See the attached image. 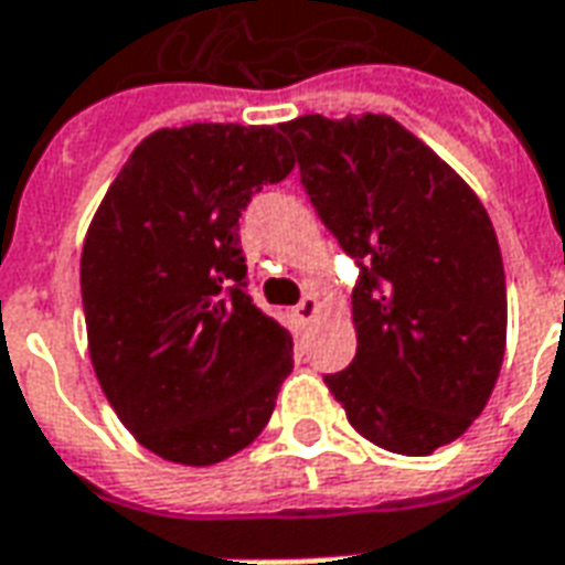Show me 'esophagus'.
Returning <instances> with one entry per match:
<instances>
[{
	"mask_svg": "<svg viewBox=\"0 0 565 565\" xmlns=\"http://www.w3.org/2000/svg\"><path fill=\"white\" fill-rule=\"evenodd\" d=\"M317 308H320V305H317L315 296H302V302L296 305V317H299L302 323H311L317 317Z\"/></svg>",
	"mask_w": 565,
	"mask_h": 565,
	"instance_id": "esophagus-1",
	"label": "esophagus"
}]
</instances>
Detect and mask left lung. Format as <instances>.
<instances>
[{"instance_id": "8db88e82", "label": "left lung", "mask_w": 565, "mask_h": 565, "mask_svg": "<svg viewBox=\"0 0 565 565\" xmlns=\"http://www.w3.org/2000/svg\"><path fill=\"white\" fill-rule=\"evenodd\" d=\"M305 194L356 260V356L326 374L365 440L431 455L484 411L505 350V275L488 212L392 116H299Z\"/></svg>"}]
</instances>
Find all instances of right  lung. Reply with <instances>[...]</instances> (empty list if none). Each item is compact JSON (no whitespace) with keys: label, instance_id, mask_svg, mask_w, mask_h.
Wrapping results in <instances>:
<instances>
[{"label":"right lung","instance_id":"1","mask_svg":"<svg viewBox=\"0 0 565 565\" xmlns=\"http://www.w3.org/2000/svg\"><path fill=\"white\" fill-rule=\"evenodd\" d=\"M294 154L271 125L161 128L83 242L89 353L116 416L164 461L209 467L266 428L294 338L248 296L239 218Z\"/></svg>","mask_w":565,"mask_h":565}]
</instances>
